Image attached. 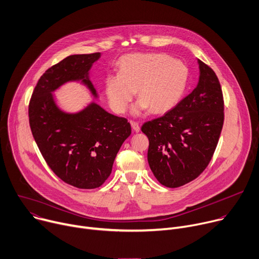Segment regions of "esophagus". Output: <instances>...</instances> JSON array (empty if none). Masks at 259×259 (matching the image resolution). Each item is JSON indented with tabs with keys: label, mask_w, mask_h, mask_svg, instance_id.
Here are the masks:
<instances>
[{
	"label": "esophagus",
	"mask_w": 259,
	"mask_h": 259,
	"mask_svg": "<svg viewBox=\"0 0 259 259\" xmlns=\"http://www.w3.org/2000/svg\"><path fill=\"white\" fill-rule=\"evenodd\" d=\"M130 124H131V127L133 128V130H134L135 132H139V131H140V127H139V124H138L137 122L131 121Z\"/></svg>",
	"instance_id": "obj_1"
}]
</instances>
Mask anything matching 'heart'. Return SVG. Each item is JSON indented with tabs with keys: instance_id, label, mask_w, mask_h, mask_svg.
Wrapping results in <instances>:
<instances>
[{
	"instance_id": "obj_1",
	"label": "heart",
	"mask_w": 259,
	"mask_h": 259,
	"mask_svg": "<svg viewBox=\"0 0 259 259\" xmlns=\"http://www.w3.org/2000/svg\"><path fill=\"white\" fill-rule=\"evenodd\" d=\"M119 74H108L104 92L112 110L124 113L135 95L133 115L151 109L163 113L174 108L186 90L188 70L163 54H131L119 61Z\"/></svg>"
}]
</instances>
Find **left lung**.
Masks as SVG:
<instances>
[{
	"instance_id": "8db88e82",
	"label": "left lung",
	"mask_w": 259,
	"mask_h": 259,
	"mask_svg": "<svg viewBox=\"0 0 259 259\" xmlns=\"http://www.w3.org/2000/svg\"><path fill=\"white\" fill-rule=\"evenodd\" d=\"M196 88L163 116L143 125L150 146L148 162L160 184L177 188L207 166L223 126L224 106L215 72L197 59Z\"/></svg>"
}]
</instances>
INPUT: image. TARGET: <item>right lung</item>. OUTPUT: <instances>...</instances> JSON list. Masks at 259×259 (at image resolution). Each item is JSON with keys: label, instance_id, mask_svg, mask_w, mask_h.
Here are the masks:
<instances>
[{"label": "right lung", "instance_id": "right-lung-1", "mask_svg": "<svg viewBox=\"0 0 259 259\" xmlns=\"http://www.w3.org/2000/svg\"><path fill=\"white\" fill-rule=\"evenodd\" d=\"M100 57V53L71 55L46 70L29 105L31 130L46 163L61 180L80 189H94L105 182L131 134L125 117L109 113L97 102L72 112L61 108L54 95L68 82H79L99 99L89 73Z\"/></svg>", "mask_w": 259, "mask_h": 259}]
</instances>
